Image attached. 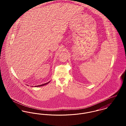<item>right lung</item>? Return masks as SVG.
Returning <instances> with one entry per match:
<instances>
[{
  "instance_id": "right-lung-1",
  "label": "right lung",
  "mask_w": 126,
  "mask_h": 126,
  "mask_svg": "<svg viewBox=\"0 0 126 126\" xmlns=\"http://www.w3.org/2000/svg\"><path fill=\"white\" fill-rule=\"evenodd\" d=\"M49 82H50V81H49V82H47V83H44V84H41V85H37V86H35V87H40V86H44V85H46V84H48V83H49Z\"/></svg>"
}]
</instances>
